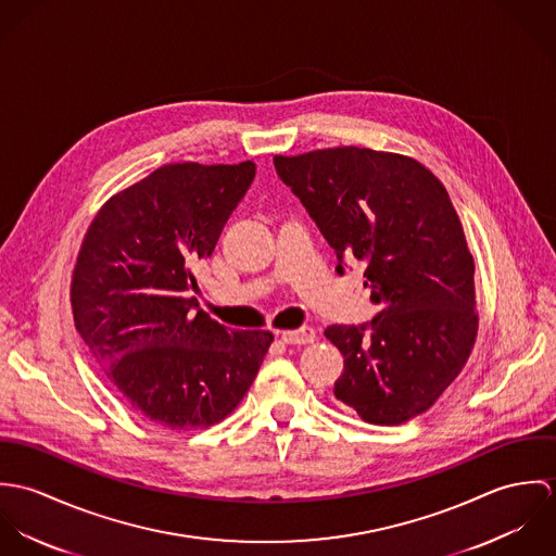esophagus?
<instances>
[{
  "label": "esophagus",
  "instance_id": "obj_1",
  "mask_svg": "<svg viewBox=\"0 0 556 556\" xmlns=\"http://www.w3.org/2000/svg\"><path fill=\"white\" fill-rule=\"evenodd\" d=\"M280 338L287 342V344H311L315 342L317 333L313 327H300V329H287L280 333Z\"/></svg>",
  "mask_w": 556,
  "mask_h": 556
}]
</instances>
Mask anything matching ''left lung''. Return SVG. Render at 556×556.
Wrapping results in <instances>:
<instances>
[{"label": "left lung", "instance_id": "obj_1", "mask_svg": "<svg viewBox=\"0 0 556 556\" xmlns=\"http://www.w3.org/2000/svg\"><path fill=\"white\" fill-rule=\"evenodd\" d=\"M318 231L344 261H364L381 313L331 325L344 357L333 386L364 421L397 426L426 413L463 372L477 317L476 261L445 186L419 160L368 148L274 156Z\"/></svg>", "mask_w": 556, "mask_h": 556}]
</instances>
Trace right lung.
Returning <instances> with one entry per match:
<instances>
[{
	"label": "right lung",
	"instance_id": "1",
	"mask_svg": "<svg viewBox=\"0 0 556 556\" xmlns=\"http://www.w3.org/2000/svg\"><path fill=\"white\" fill-rule=\"evenodd\" d=\"M252 179L250 160L164 164L113 194L80 241L71 282L80 338L124 402L162 428L231 415L274 342L194 313L188 298Z\"/></svg>",
	"mask_w": 556,
	"mask_h": 556
}]
</instances>
